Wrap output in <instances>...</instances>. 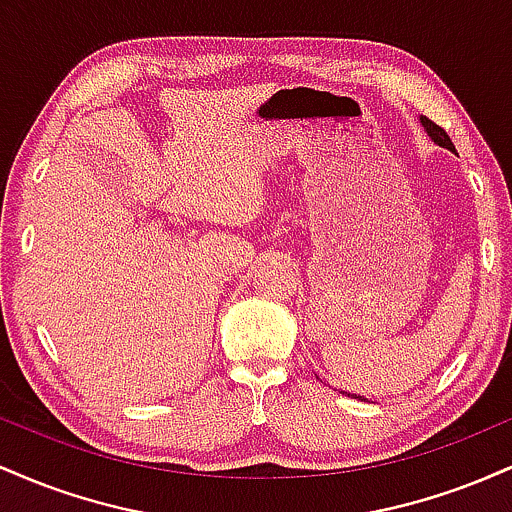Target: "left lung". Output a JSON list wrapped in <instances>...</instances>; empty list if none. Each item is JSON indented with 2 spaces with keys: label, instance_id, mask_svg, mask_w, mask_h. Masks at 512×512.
Listing matches in <instances>:
<instances>
[{
  "label": "left lung",
  "instance_id": "8db88e82",
  "mask_svg": "<svg viewBox=\"0 0 512 512\" xmlns=\"http://www.w3.org/2000/svg\"><path fill=\"white\" fill-rule=\"evenodd\" d=\"M421 125H424L426 134H428V137H431L433 142H436L438 146H443V149H450V151H455V146H452L450 137H448V132H445L443 127H438L436 122H433V120H428V117H424V115H421Z\"/></svg>",
  "mask_w": 512,
  "mask_h": 512
}]
</instances>
